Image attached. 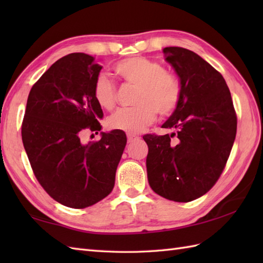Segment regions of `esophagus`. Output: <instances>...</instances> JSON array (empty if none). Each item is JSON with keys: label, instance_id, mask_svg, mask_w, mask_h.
<instances>
[{"label": "esophagus", "instance_id": "obj_1", "mask_svg": "<svg viewBox=\"0 0 263 263\" xmlns=\"http://www.w3.org/2000/svg\"><path fill=\"white\" fill-rule=\"evenodd\" d=\"M136 140H139V137H138V136H135V135H127V142H128V143L135 142Z\"/></svg>", "mask_w": 263, "mask_h": 263}]
</instances>
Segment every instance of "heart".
I'll use <instances>...</instances> for the list:
<instances>
[{"instance_id":"heart-1","label":"heart","mask_w":263,"mask_h":263,"mask_svg":"<svg viewBox=\"0 0 263 263\" xmlns=\"http://www.w3.org/2000/svg\"><path fill=\"white\" fill-rule=\"evenodd\" d=\"M114 70L123 80L138 86L135 107L116 110L107 120L111 130L138 133L156 120L158 111L167 116L174 111L182 97L177 78L166 72L165 66L144 57H132L117 62ZM93 99L103 109H111L116 103V87L105 73L96 77L92 87Z\"/></svg>"}]
</instances>
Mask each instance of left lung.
<instances>
[{
    "label": "left lung",
    "instance_id": "8db88e82",
    "mask_svg": "<svg viewBox=\"0 0 263 263\" xmlns=\"http://www.w3.org/2000/svg\"><path fill=\"white\" fill-rule=\"evenodd\" d=\"M163 52L180 77L182 97L163 124L175 132L143 136L148 181L160 197L190 202L220 177L236 137L237 116L225 79L206 61L182 47Z\"/></svg>",
    "mask_w": 263,
    "mask_h": 263
}]
</instances>
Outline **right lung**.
Returning <instances> with one entry per match:
<instances>
[{"mask_svg":"<svg viewBox=\"0 0 263 263\" xmlns=\"http://www.w3.org/2000/svg\"><path fill=\"white\" fill-rule=\"evenodd\" d=\"M100 70L85 53L58 60L32 86L22 120V142L37 181L49 197L74 209L111 192L126 144L119 130L102 132L98 141H81L85 131L102 128L103 110L92 95Z\"/></svg>","mask_w":263,"mask_h":263,"instance_id":"1","label":"right lung"}]
</instances>
